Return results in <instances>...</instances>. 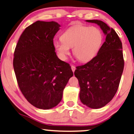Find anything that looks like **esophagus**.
<instances>
[{
    "instance_id": "obj_1",
    "label": "esophagus",
    "mask_w": 134,
    "mask_h": 134,
    "mask_svg": "<svg viewBox=\"0 0 134 134\" xmlns=\"http://www.w3.org/2000/svg\"><path fill=\"white\" fill-rule=\"evenodd\" d=\"M71 68H72V70L73 72H75V66L71 65Z\"/></svg>"
}]
</instances>
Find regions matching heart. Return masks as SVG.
<instances>
[{
    "instance_id": "1",
    "label": "heart",
    "mask_w": 134,
    "mask_h": 134,
    "mask_svg": "<svg viewBox=\"0 0 134 134\" xmlns=\"http://www.w3.org/2000/svg\"><path fill=\"white\" fill-rule=\"evenodd\" d=\"M102 41L103 35L98 28L77 25L66 30L54 46L62 60L67 59L72 48L73 54L80 62H88L97 55Z\"/></svg>"
}]
</instances>
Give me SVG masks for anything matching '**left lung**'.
<instances>
[{
    "label": "left lung",
    "instance_id": "left-lung-1",
    "mask_svg": "<svg viewBox=\"0 0 134 134\" xmlns=\"http://www.w3.org/2000/svg\"><path fill=\"white\" fill-rule=\"evenodd\" d=\"M86 21L99 25L106 35V41L96 56L76 67L74 75L79 80L81 102L98 109L110 102L118 91L124 66L122 45L116 32L104 22L98 20Z\"/></svg>",
    "mask_w": 134,
    "mask_h": 134
}]
</instances>
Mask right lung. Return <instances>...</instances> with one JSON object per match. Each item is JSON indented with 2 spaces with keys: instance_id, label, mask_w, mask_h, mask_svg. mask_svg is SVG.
<instances>
[{
  "instance_id": "add662e5",
  "label": "right lung",
  "mask_w": 134,
  "mask_h": 134,
  "mask_svg": "<svg viewBox=\"0 0 134 134\" xmlns=\"http://www.w3.org/2000/svg\"><path fill=\"white\" fill-rule=\"evenodd\" d=\"M60 27L55 21L35 22L22 33L15 47L13 64L18 85L27 101L39 109L56 106L74 75L55 52L53 39Z\"/></svg>"
}]
</instances>
